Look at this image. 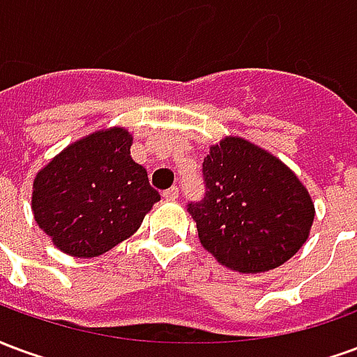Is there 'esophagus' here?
I'll return each mask as SVG.
<instances>
[{
	"mask_svg": "<svg viewBox=\"0 0 357 357\" xmlns=\"http://www.w3.org/2000/svg\"><path fill=\"white\" fill-rule=\"evenodd\" d=\"M162 197L166 199V201H176L179 197V191H178V187H170V189H166L162 193Z\"/></svg>",
	"mask_w": 357,
	"mask_h": 357,
	"instance_id": "obj_1",
	"label": "esophagus"
}]
</instances>
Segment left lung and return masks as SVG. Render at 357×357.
<instances>
[{"label":"left lung","instance_id":"8db88e82","mask_svg":"<svg viewBox=\"0 0 357 357\" xmlns=\"http://www.w3.org/2000/svg\"><path fill=\"white\" fill-rule=\"evenodd\" d=\"M206 193L189 202L201 245L241 273L279 268L306 243L315 208L296 174L243 137L212 145L202 162Z\"/></svg>","mask_w":357,"mask_h":357}]
</instances>
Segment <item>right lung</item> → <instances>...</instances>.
<instances>
[{
  "instance_id": "right-lung-1",
  "label": "right lung",
  "mask_w": 357,
  "mask_h": 357,
  "mask_svg": "<svg viewBox=\"0 0 357 357\" xmlns=\"http://www.w3.org/2000/svg\"><path fill=\"white\" fill-rule=\"evenodd\" d=\"M124 128L89 133L38 172L32 193L36 224L65 255L95 258L139 229L160 195L130 156Z\"/></svg>"
}]
</instances>
